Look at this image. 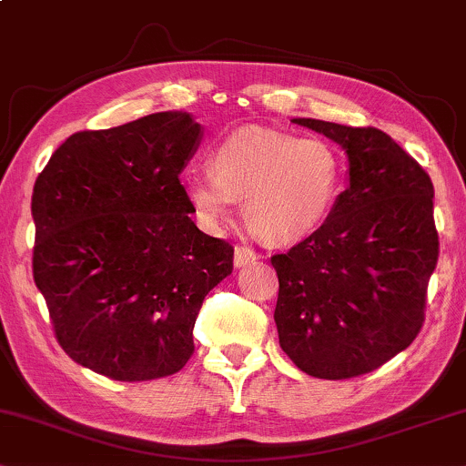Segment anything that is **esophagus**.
I'll list each match as a JSON object with an SVG mask.
<instances>
[{
  "label": "esophagus",
  "instance_id": "1",
  "mask_svg": "<svg viewBox=\"0 0 466 466\" xmlns=\"http://www.w3.org/2000/svg\"><path fill=\"white\" fill-rule=\"evenodd\" d=\"M258 253L249 249V247H237L234 249V266L237 268H247V266H253L258 262Z\"/></svg>",
  "mask_w": 466,
  "mask_h": 466
}]
</instances>
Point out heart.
I'll return each instance as SVG.
<instances>
[{
  "mask_svg": "<svg viewBox=\"0 0 466 466\" xmlns=\"http://www.w3.org/2000/svg\"><path fill=\"white\" fill-rule=\"evenodd\" d=\"M343 164L332 145L266 127L228 136L210 155V175L196 172L183 189L208 229H219L243 200V217L270 245H291L324 226L337 204Z\"/></svg>",
  "mask_w": 466,
  "mask_h": 466,
  "instance_id": "b5f03b06",
  "label": "heart"
}]
</instances>
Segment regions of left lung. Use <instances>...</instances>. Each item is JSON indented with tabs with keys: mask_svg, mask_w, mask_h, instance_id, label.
Listing matches in <instances>:
<instances>
[{
	"mask_svg": "<svg viewBox=\"0 0 466 466\" xmlns=\"http://www.w3.org/2000/svg\"><path fill=\"white\" fill-rule=\"evenodd\" d=\"M347 155V189L311 237L272 256L279 345L298 369L347 380L407 350L437 266L431 177L375 127L291 119Z\"/></svg>",
	"mask_w": 466,
	"mask_h": 466,
	"instance_id": "1",
	"label": "left lung"
}]
</instances>
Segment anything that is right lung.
I'll return each instance as SVG.
<instances>
[{
  "instance_id": "add662e5",
  "label": "right lung",
  "mask_w": 466,
  "mask_h": 466,
  "mask_svg": "<svg viewBox=\"0 0 466 466\" xmlns=\"http://www.w3.org/2000/svg\"><path fill=\"white\" fill-rule=\"evenodd\" d=\"M202 126L183 110L72 134L35 178L34 281L59 345L115 381L175 375L234 249L191 221L178 175Z\"/></svg>"
}]
</instances>
